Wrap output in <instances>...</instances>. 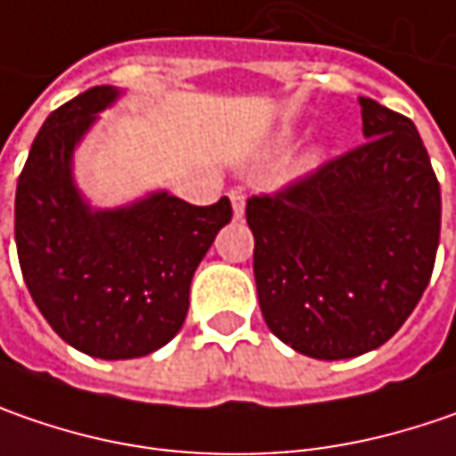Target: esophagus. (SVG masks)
<instances>
[{
  "label": "esophagus",
  "mask_w": 456,
  "mask_h": 456,
  "mask_svg": "<svg viewBox=\"0 0 456 456\" xmlns=\"http://www.w3.org/2000/svg\"><path fill=\"white\" fill-rule=\"evenodd\" d=\"M229 201L234 208V219H242L245 216V193L242 191H229Z\"/></svg>",
  "instance_id": "34e87169"
}]
</instances>
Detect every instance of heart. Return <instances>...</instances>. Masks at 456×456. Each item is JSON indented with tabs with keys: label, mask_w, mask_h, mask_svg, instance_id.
Returning <instances> with one entry per match:
<instances>
[{
	"label": "heart",
	"mask_w": 456,
	"mask_h": 456,
	"mask_svg": "<svg viewBox=\"0 0 456 456\" xmlns=\"http://www.w3.org/2000/svg\"><path fill=\"white\" fill-rule=\"evenodd\" d=\"M314 163H316V155H311V158H308L306 166H314Z\"/></svg>",
	"instance_id": "1"
}]
</instances>
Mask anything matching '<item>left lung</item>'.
I'll list each match as a JSON object with an SVG mask.
<instances>
[{
  "mask_svg": "<svg viewBox=\"0 0 456 456\" xmlns=\"http://www.w3.org/2000/svg\"><path fill=\"white\" fill-rule=\"evenodd\" d=\"M365 142L248 199L267 329L296 352L346 360L403 327L431 281L442 191L413 122L360 96Z\"/></svg>",
  "mask_w": 456,
  "mask_h": 456,
  "instance_id": "obj_1",
  "label": "left lung"
}]
</instances>
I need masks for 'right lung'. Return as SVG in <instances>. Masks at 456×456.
Segmentation results:
<instances>
[{"mask_svg": "<svg viewBox=\"0 0 456 456\" xmlns=\"http://www.w3.org/2000/svg\"><path fill=\"white\" fill-rule=\"evenodd\" d=\"M119 96L94 86L40 127L14 196L25 286L53 331L102 360L142 357L178 334L191 278L229 224L232 204L193 207L166 191L122 208H91L70 173L73 148Z\"/></svg>", "mask_w": 456, "mask_h": 456, "instance_id": "obj_1", "label": "right lung"}]
</instances>
